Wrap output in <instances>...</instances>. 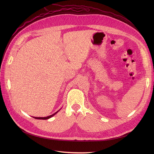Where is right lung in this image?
<instances>
[{"mask_svg": "<svg viewBox=\"0 0 154 154\" xmlns=\"http://www.w3.org/2000/svg\"><path fill=\"white\" fill-rule=\"evenodd\" d=\"M57 112H55V114H52V115H51V116H48V117H34L35 119H42V120H46V119H50L51 117H52V116H54Z\"/></svg>", "mask_w": 154, "mask_h": 154, "instance_id": "1", "label": "right lung"}]
</instances>
